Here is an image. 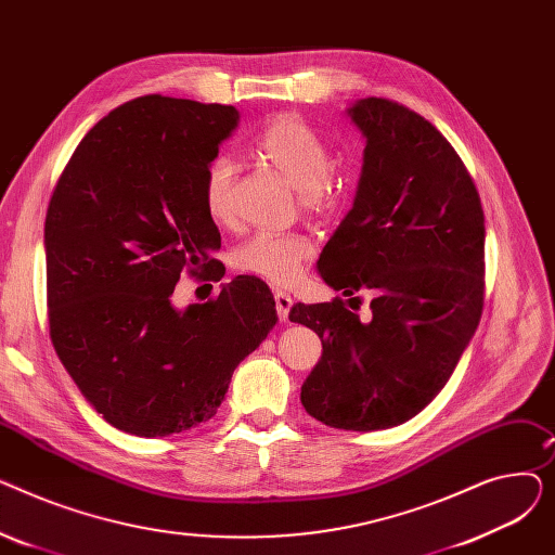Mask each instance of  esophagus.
Segmentation results:
<instances>
[{
	"instance_id": "1",
	"label": "esophagus",
	"mask_w": 555,
	"mask_h": 555,
	"mask_svg": "<svg viewBox=\"0 0 555 555\" xmlns=\"http://www.w3.org/2000/svg\"><path fill=\"white\" fill-rule=\"evenodd\" d=\"M274 304H276V312H279V319L281 322H287L289 317V308H293V297L281 293V289H276L274 293Z\"/></svg>"
}]
</instances>
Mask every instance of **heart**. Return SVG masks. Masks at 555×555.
<instances>
[{
    "instance_id": "b5f03b06",
    "label": "heart",
    "mask_w": 555,
    "mask_h": 555,
    "mask_svg": "<svg viewBox=\"0 0 555 555\" xmlns=\"http://www.w3.org/2000/svg\"><path fill=\"white\" fill-rule=\"evenodd\" d=\"M251 153L272 164L299 191L301 207L324 214L333 207V153L326 139L299 116L281 114L270 119L251 141ZM233 164L224 155L211 157L202 168L199 195L209 218L231 222ZM312 258V243L297 231H258L231 254L233 268L272 285H293Z\"/></svg>"
}]
</instances>
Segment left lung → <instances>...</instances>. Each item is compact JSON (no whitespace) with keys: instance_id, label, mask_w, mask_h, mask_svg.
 <instances>
[{"instance_id":"8db88e82","label":"left lung","mask_w":555,"mask_h":555,"mask_svg":"<svg viewBox=\"0 0 555 555\" xmlns=\"http://www.w3.org/2000/svg\"><path fill=\"white\" fill-rule=\"evenodd\" d=\"M366 139L353 209L317 262L348 299L297 304L289 322L322 337L301 387L306 412L337 429H387L439 396L483 310V209L468 168L425 116L389 99L351 109ZM360 310V306H358Z\"/></svg>"}]
</instances>
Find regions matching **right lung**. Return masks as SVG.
<instances>
[{
    "label": "right lung",
    "mask_w": 555,
    "mask_h": 555,
    "mask_svg": "<svg viewBox=\"0 0 555 555\" xmlns=\"http://www.w3.org/2000/svg\"><path fill=\"white\" fill-rule=\"evenodd\" d=\"M236 126L233 105L139 96L82 137L49 199V335L85 400L121 431L151 439L216 416L233 369L279 319L256 276L186 310L170 301L184 270L218 276L220 231L199 178Z\"/></svg>",
    "instance_id": "1"
}]
</instances>
